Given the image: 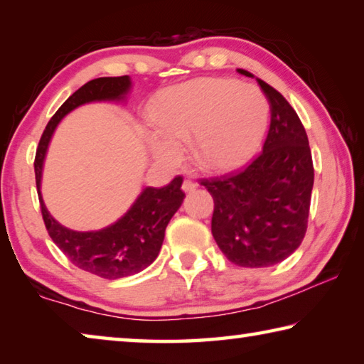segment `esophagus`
Here are the masks:
<instances>
[{"label": "esophagus", "mask_w": 364, "mask_h": 364, "mask_svg": "<svg viewBox=\"0 0 364 364\" xmlns=\"http://www.w3.org/2000/svg\"><path fill=\"white\" fill-rule=\"evenodd\" d=\"M181 188H183L184 193H193V191L196 189V184H194L193 181H191V180H184Z\"/></svg>", "instance_id": "1"}]
</instances>
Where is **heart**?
I'll return each instance as SVG.
<instances>
[{"label": "heart", "mask_w": 364, "mask_h": 364, "mask_svg": "<svg viewBox=\"0 0 364 364\" xmlns=\"http://www.w3.org/2000/svg\"><path fill=\"white\" fill-rule=\"evenodd\" d=\"M159 134L152 151L164 162L180 159L181 141H191L196 164L228 171L247 162L268 122L262 91L232 78H197L159 95L152 109Z\"/></svg>", "instance_id": "b5f03b06"}]
</instances>
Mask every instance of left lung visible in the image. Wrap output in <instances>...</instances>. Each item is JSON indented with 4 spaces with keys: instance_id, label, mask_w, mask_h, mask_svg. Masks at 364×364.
<instances>
[{
    "instance_id": "left-lung-1",
    "label": "left lung",
    "mask_w": 364,
    "mask_h": 364,
    "mask_svg": "<svg viewBox=\"0 0 364 364\" xmlns=\"http://www.w3.org/2000/svg\"><path fill=\"white\" fill-rule=\"evenodd\" d=\"M245 77L250 72L237 69ZM269 102L263 151L249 165L200 180L213 197L212 234L228 260L244 268L276 264L306 232L315 170L299 115L279 91L257 78Z\"/></svg>"
}]
</instances>
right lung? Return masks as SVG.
<instances>
[{
    "label": "right lung",
    "mask_w": 364,
    "mask_h": 364,
    "mask_svg": "<svg viewBox=\"0 0 364 364\" xmlns=\"http://www.w3.org/2000/svg\"><path fill=\"white\" fill-rule=\"evenodd\" d=\"M132 88V80L101 77L78 88L48 122L35 156V178L40 194L41 215L49 237L80 269L104 279H119L136 274L156 260L165 237V228L184 199L181 176L164 188H144L133 205L114 225L100 231H73L51 217L41 199L43 162L58 123L78 106L95 101H120Z\"/></svg>",
    "instance_id": "add662e5"
}]
</instances>
